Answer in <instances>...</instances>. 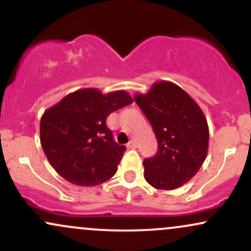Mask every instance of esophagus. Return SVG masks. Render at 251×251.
Returning <instances> with one entry per match:
<instances>
[{
  "mask_svg": "<svg viewBox=\"0 0 251 251\" xmlns=\"http://www.w3.org/2000/svg\"><path fill=\"white\" fill-rule=\"evenodd\" d=\"M127 148L128 149H135V148H137V143H135V140H131V142L127 144Z\"/></svg>",
  "mask_w": 251,
  "mask_h": 251,
  "instance_id": "34e87169",
  "label": "esophagus"
}]
</instances>
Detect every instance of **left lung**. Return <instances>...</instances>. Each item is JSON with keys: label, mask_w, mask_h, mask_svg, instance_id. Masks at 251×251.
I'll use <instances>...</instances> for the list:
<instances>
[{"label": "left lung", "mask_w": 251, "mask_h": 251, "mask_svg": "<svg viewBox=\"0 0 251 251\" xmlns=\"http://www.w3.org/2000/svg\"><path fill=\"white\" fill-rule=\"evenodd\" d=\"M134 101L158 140L154 157L144 159V177L159 190H175L191 179L208 154L209 127L197 102L170 81L155 82Z\"/></svg>", "instance_id": "1"}]
</instances>
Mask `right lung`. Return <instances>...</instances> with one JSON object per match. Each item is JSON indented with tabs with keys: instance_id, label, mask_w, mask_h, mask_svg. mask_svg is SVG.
<instances>
[{
	"instance_id": "right-lung-1",
	"label": "right lung",
	"mask_w": 251,
	"mask_h": 251,
	"mask_svg": "<svg viewBox=\"0 0 251 251\" xmlns=\"http://www.w3.org/2000/svg\"><path fill=\"white\" fill-rule=\"evenodd\" d=\"M132 102L125 91L102 94L83 88L48 108L40 122V139L57 174L80 186H96L113 177L126 148L114 142L106 119Z\"/></svg>"
}]
</instances>
